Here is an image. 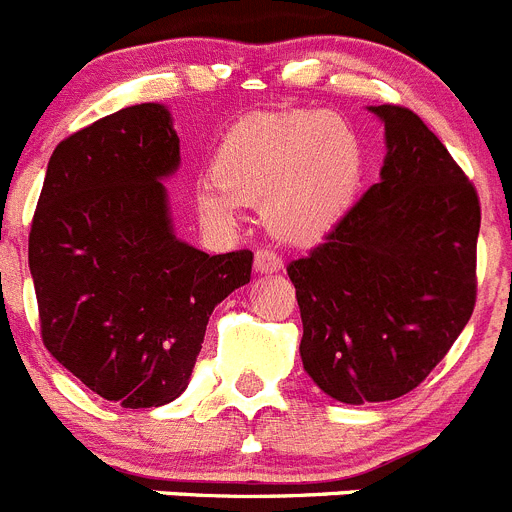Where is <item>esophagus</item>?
I'll use <instances>...</instances> for the list:
<instances>
[{"mask_svg":"<svg viewBox=\"0 0 512 512\" xmlns=\"http://www.w3.org/2000/svg\"><path fill=\"white\" fill-rule=\"evenodd\" d=\"M253 266H256L259 274H274V271H282L284 264L274 251H269V248H259V251H256V259H253Z\"/></svg>","mask_w":512,"mask_h":512,"instance_id":"34e87169","label":"esophagus"}]
</instances>
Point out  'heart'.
<instances>
[{
  "instance_id": "1",
  "label": "heart",
  "mask_w": 512,
  "mask_h": 512,
  "mask_svg": "<svg viewBox=\"0 0 512 512\" xmlns=\"http://www.w3.org/2000/svg\"><path fill=\"white\" fill-rule=\"evenodd\" d=\"M364 143L343 117L320 110L251 115L235 122L215 153V179H200L194 205L212 223H235L264 205L269 228L287 241H315L354 205Z\"/></svg>"
}]
</instances>
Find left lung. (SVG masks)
<instances>
[{"mask_svg":"<svg viewBox=\"0 0 512 512\" xmlns=\"http://www.w3.org/2000/svg\"><path fill=\"white\" fill-rule=\"evenodd\" d=\"M369 110L384 122L382 179L320 246L287 266L302 366L348 405L415 390L477 302V189L413 110Z\"/></svg>","mask_w":512,"mask_h":512,"instance_id":"left-lung-1","label":"left lung"}]
</instances>
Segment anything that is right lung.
I'll return each instance as SVG.
<instances>
[{
    "mask_svg": "<svg viewBox=\"0 0 512 512\" xmlns=\"http://www.w3.org/2000/svg\"><path fill=\"white\" fill-rule=\"evenodd\" d=\"M179 166L164 104H135L61 140L27 259L40 336L94 395L158 408L187 390L215 305L251 279V251L179 241L161 179Z\"/></svg>",
    "mask_w": 512,
    "mask_h": 512,
    "instance_id": "right-lung-1",
    "label": "right lung"
}]
</instances>
